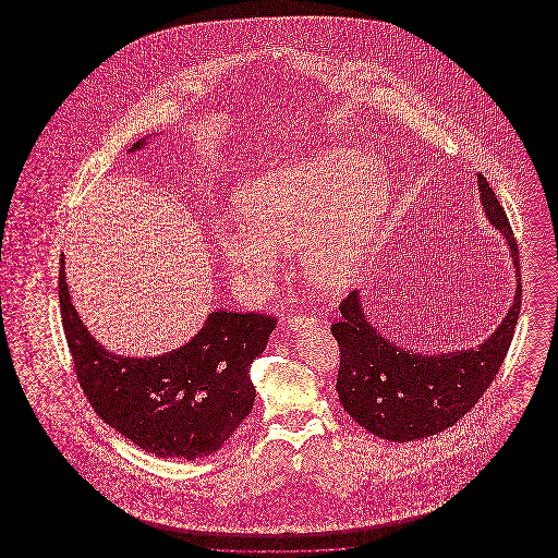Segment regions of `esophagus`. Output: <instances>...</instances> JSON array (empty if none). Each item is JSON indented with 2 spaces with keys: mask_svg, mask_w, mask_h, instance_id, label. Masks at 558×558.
Returning a JSON list of instances; mask_svg holds the SVG:
<instances>
[{
  "mask_svg": "<svg viewBox=\"0 0 558 558\" xmlns=\"http://www.w3.org/2000/svg\"><path fill=\"white\" fill-rule=\"evenodd\" d=\"M316 324V318L310 314H294L289 318V326L292 330H303V328H312Z\"/></svg>",
  "mask_w": 558,
  "mask_h": 558,
  "instance_id": "34e87169",
  "label": "esophagus"
}]
</instances>
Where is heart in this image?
<instances>
[{"label":"heart","mask_w":558,"mask_h":558,"mask_svg":"<svg viewBox=\"0 0 558 558\" xmlns=\"http://www.w3.org/2000/svg\"><path fill=\"white\" fill-rule=\"evenodd\" d=\"M387 187L376 160L353 148L274 169L240 194L248 223L223 226L219 251L232 276L251 291H266L280 269V252L301 251L314 287L337 291L360 264Z\"/></svg>","instance_id":"heart-1"}]
</instances>
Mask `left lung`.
Here are the masks:
<instances>
[{"label":"left lung","instance_id":"8db88e82","mask_svg":"<svg viewBox=\"0 0 558 558\" xmlns=\"http://www.w3.org/2000/svg\"><path fill=\"white\" fill-rule=\"evenodd\" d=\"M477 178L483 211L505 234L519 276L514 303L500 328L477 349L412 353L372 328L355 291L339 305L341 319L330 328L341 349L339 399L357 425L383 439L416 441L450 428L475 408L505 364L521 314L519 248L494 187L481 173Z\"/></svg>","mask_w":558,"mask_h":558}]
</instances>
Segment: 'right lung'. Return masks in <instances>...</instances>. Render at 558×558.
Instances as JSON below:
<instances>
[{
  "label": "right lung",
  "mask_w": 558,
  "mask_h": 558,
  "mask_svg": "<svg viewBox=\"0 0 558 558\" xmlns=\"http://www.w3.org/2000/svg\"><path fill=\"white\" fill-rule=\"evenodd\" d=\"M144 140H137V150ZM62 328L83 393L94 412L137 448L194 460L219 450L255 401L251 364L264 353L276 318L262 312H213L201 332L159 357H119L85 330L60 259Z\"/></svg>",
  "instance_id": "add662e5"
}]
</instances>
